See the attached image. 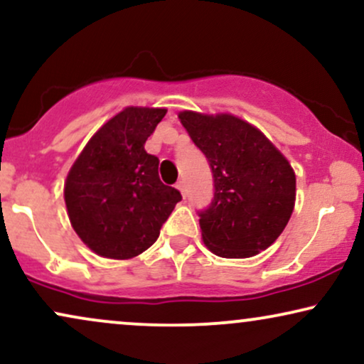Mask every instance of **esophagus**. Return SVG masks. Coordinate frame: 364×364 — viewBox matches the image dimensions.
Segmentation results:
<instances>
[{"label":"esophagus","instance_id":"esophagus-1","mask_svg":"<svg viewBox=\"0 0 364 364\" xmlns=\"http://www.w3.org/2000/svg\"><path fill=\"white\" fill-rule=\"evenodd\" d=\"M176 188H178L179 191H181L183 198H185V191H186V190H185V181H178V183H176Z\"/></svg>","mask_w":364,"mask_h":364}]
</instances>
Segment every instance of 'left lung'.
<instances>
[{"label": "left lung", "instance_id": "obj_1", "mask_svg": "<svg viewBox=\"0 0 364 364\" xmlns=\"http://www.w3.org/2000/svg\"><path fill=\"white\" fill-rule=\"evenodd\" d=\"M179 121L208 159L213 200L198 211L205 245L225 259H247L277 240L296 203V174L259 129L232 114L183 110Z\"/></svg>", "mask_w": 364, "mask_h": 364}]
</instances>
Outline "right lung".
Listing matches in <instances>:
<instances>
[{
	"label": "right lung",
	"mask_w": 364,
	"mask_h": 364,
	"mask_svg": "<svg viewBox=\"0 0 364 364\" xmlns=\"http://www.w3.org/2000/svg\"><path fill=\"white\" fill-rule=\"evenodd\" d=\"M164 116L166 109L126 107L90 137L68 171V218L100 257L126 260L148 250L181 201L159 179V159L144 149Z\"/></svg>",
	"instance_id": "obj_1"
}]
</instances>
